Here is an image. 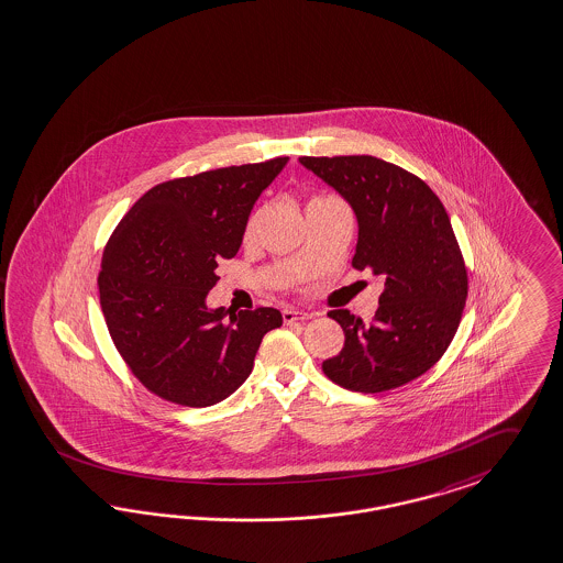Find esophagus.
<instances>
[{"instance_id":"esophagus-1","label":"esophagus","mask_w":563,"mask_h":563,"mask_svg":"<svg viewBox=\"0 0 563 563\" xmlns=\"http://www.w3.org/2000/svg\"><path fill=\"white\" fill-rule=\"evenodd\" d=\"M282 317H284V321L286 323H291V321H305V319H311V312L307 311H298V309H284L282 311Z\"/></svg>"}]
</instances>
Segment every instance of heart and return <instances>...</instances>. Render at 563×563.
Instances as JSON below:
<instances>
[{
    "label": "heart",
    "mask_w": 563,
    "mask_h": 563,
    "mask_svg": "<svg viewBox=\"0 0 563 563\" xmlns=\"http://www.w3.org/2000/svg\"><path fill=\"white\" fill-rule=\"evenodd\" d=\"M330 200H338L335 196H325V194H319V196H312L311 200H309V207H314V205H323V202H330ZM258 212H254L251 219H249V223H246V228H244V240L246 242H251L252 238H254V233H256V228H258Z\"/></svg>",
    "instance_id": "b5f03b06"
}]
</instances>
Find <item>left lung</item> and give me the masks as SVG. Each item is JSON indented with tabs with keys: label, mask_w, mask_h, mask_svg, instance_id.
<instances>
[{
	"label": "left lung",
	"mask_w": 563,
	"mask_h": 563,
	"mask_svg": "<svg viewBox=\"0 0 563 563\" xmlns=\"http://www.w3.org/2000/svg\"><path fill=\"white\" fill-rule=\"evenodd\" d=\"M353 207L356 272L384 277L374 319L346 309L328 317L344 330L342 351L321 369L353 393H386L426 374L455 338L467 269L440 198L417 175L375 156H300Z\"/></svg>",
	"instance_id": "8db88e82"
}]
</instances>
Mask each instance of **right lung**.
Here are the masks:
<instances>
[{"label": "right lung", "mask_w": 563, "mask_h": 563, "mask_svg": "<svg viewBox=\"0 0 563 563\" xmlns=\"http://www.w3.org/2000/svg\"><path fill=\"white\" fill-rule=\"evenodd\" d=\"M288 156L158 184L112 231L98 275L106 325L126 367L152 395L209 407L251 375L272 307L209 311L217 267L233 258L252 207ZM230 313L231 319L224 317Z\"/></svg>", "instance_id": "right-lung-1"}]
</instances>
